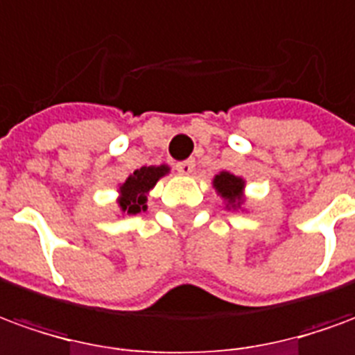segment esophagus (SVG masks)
I'll list each match as a JSON object with an SVG mask.
<instances>
[{
  "label": "esophagus",
  "instance_id": "obj_1",
  "mask_svg": "<svg viewBox=\"0 0 355 355\" xmlns=\"http://www.w3.org/2000/svg\"><path fill=\"white\" fill-rule=\"evenodd\" d=\"M175 170H178L180 173H183V175H189V173L195 172V160L189 158V160L178 162V164H175Z\"/></svg>",
  "mask_w": 355,
  "mask_h": 355
}]
</instances>
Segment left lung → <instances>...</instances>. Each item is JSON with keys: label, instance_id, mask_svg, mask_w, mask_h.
Here are the masks:
<instances>
[{"label": "left lung", "instance_id": "left-lung-1", "mask_svg": "<svg viewBox=\"0 0 355 355\" xmlns=\"http://www.w3.org/2000/svg\"><path fill=\"white\" fill-rule=\"evenodd\" d=\"M214 189L220 197L227 202L225 208H241L243 205V191H245V180L237 178L230 172H220L214 178Z\"/></svg>", "mask_w": 355, "mask_h": 355}]
</instances>
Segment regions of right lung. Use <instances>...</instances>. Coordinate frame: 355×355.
<instances>
[{"instance_id":"right-lung-1","label":"right lung","mask_w":355,"mask_h":355,"mask_svg":"<svg viewBox=\"0 0 355 355\" xmlns=\"http://www.w3.org/2000/svg\"><path fill=\"white\" fill-rule=\"evenodd\" d=\"M170 172L166 164L162 166H141L139 170L120 185L118 206L124 214H139L147 210V195L157 185V182Z\"/></svg>"}]
</instances>
